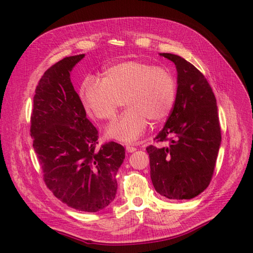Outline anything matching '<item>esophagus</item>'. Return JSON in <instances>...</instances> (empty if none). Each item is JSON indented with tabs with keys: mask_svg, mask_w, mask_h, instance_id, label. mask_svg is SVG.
I'll use <instances>...</instances> for the list:
<instances>
[{
	"mask_svg": "<svg viewBox=\"0 0 253 253\" xmlns=\"http://www.w3.org/2000/svg\"><path fill=\"white\" fill-rule=\"evenodd\" d=\"M137 149L135 147H132V145H126V152L127 153H133L135 152Z\"/></svg>",
	"mask_w": 253,
	"mask_h": 253,
	"instance_id": "1",
	"label": "esophagus"
}]
</instances>
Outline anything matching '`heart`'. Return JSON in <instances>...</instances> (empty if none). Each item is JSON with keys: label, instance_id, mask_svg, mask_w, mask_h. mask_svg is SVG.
<instances>
[{"label": "heart", "instance_id": "obj_1", "mask_svg": "<svg viewBox=\"0 0 253 253\" xmlns=\"http://www.w3.org/2000/svg\"><path fill=\"white\" fill-rule=\"evenodd\" d=\"M177 83L171 71L138 60L110 65L102 80L84 79L80 99L87 112L100 120H112L125 101L128 108L106 129L109 138L131 143L148 127L149 121H165L175 103Z\"/></svg>", "mask_w": 253, "mask_h": 253}]
</instances>
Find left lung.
<instances>
[{"label": "left lung", "mask_w": 253, "mask_h": 253, "mask_svg": "<svg viewBox=\"0 0 253 253\" xmlns=\"http://www.w3.org/2000/svg\"><path fill=\"white\" fill-rule=\"evenodd\" d=\"M175 64L177 90L174 108L150 145L151 179L156 192L169 200H191L209 186L221 136L216 99L205 76L183 58L159 53Z\"/></svg>", "instance_id": "left-lung-1"}]
</instances>
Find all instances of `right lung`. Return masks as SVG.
I'll list each match as a JSON object with an SVG mask.
<instances>
[{
  "mask_svg": "<svg viewBox=\"0 0 253 253\" xmlns=\"http://www.w3.org/2000/svg\"><path fill=\"white\" fill-rule=\"evenodd\" d=\"M84 56L66 57L44 73L36 87L30 136L53 195L78 211L98 212L115 200L126 151L114 141L96 149L98 131L71 81Z\"/></svg>",
  "mask_w": 253,
  "mask_h": 253,
  "instance_id": "1",
  "label": "right lung"
}]
</instances>
